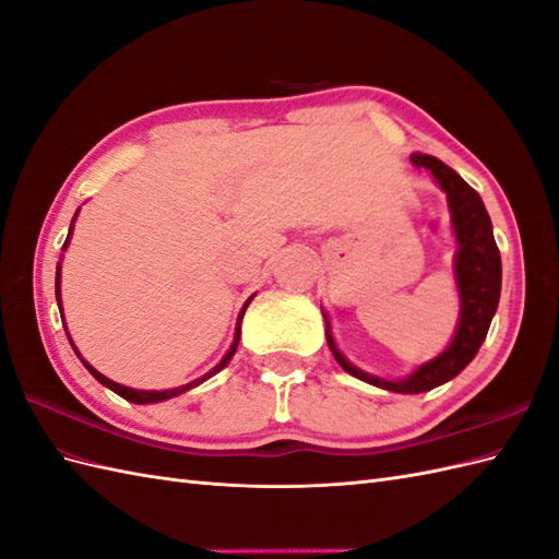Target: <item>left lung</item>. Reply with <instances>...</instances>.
I'll use <instances>...</instances> for the list:
<instances>
[{
  "label": "left lung",
  "mask_w": 559,
  "mask_h": 559,
  "mask_svg": "<svg viewBox=\"0 0 559 559\" xmlns=\"http://www.w3.org/2000/svg\"><path fill=\"white\" fill-rule=\"evenodd\" d=\"M412 164L431 171L436 183L448 194L452 228H455V238L460 245V250L455 254V278L462 307L455 338L450 341V345L436 359L426 361L417 371L409 373L407 379L385 381L379 379V376H371L357 369L355 365H349L341 355V349L335 347L329 317L323 314V319H326V343L335 361H338L347 373H353L355 379L371 383L376 388H383V391L407 395L426 393L440 383H448L476 357L478 347L486 341L492 314H496L498 309L502 283L500 250L496 245V238H492V224L481 194L466 183L457 171H452L448 164L436 157H428V154H412Z\"/></svg>",
  "instance_id": "obj_1"
}]
</instances>
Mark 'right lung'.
Returning a JSON list of instances; mask_svg holds the SVG:
<instances>
[{
	"label": "right lung",
	"mask_w": 559,
	"mask_h": 559,
	"mask_svg": "<svg viewBox=\"0 0 559 559\" xmlns=\"http://www.w3.org/2000/svg\"><path fill=\"white\" fill-rule=\"evenodd\" d=\"M73 221H75V216H73ZM71 230H73V224H71ZM71 230H69V238H67V242H63V248H67L69 240H71ZM59 278H61V264H57V302H59V309H61V288H59L61 281H59ZM250 302H252V297H250V300L245 302V307L240 309L238 326H236V335H233V345H230L228 353L224 355V359H221L218 365H216L212 371H206V373L202 376V379H194L192 383H186V385H180V388H171V391H135V388H126V385H121V383H114L111 379H107V376L99 373L95 367H90L87 361L81 357V353H78L75 347H73V349H75V355L81 357V361L85 365V369H87L90 373H93L95 379H97L102 385H107L109 391H114L116 395H121V397H123V400H128V402H135V405H147V402H162V400H168V397H176V395H180V393H186V391H190V388H194V385H200L202 381H206V379H210V376L218 373L221 369H224V367L228 365L230 357L236 355V349H238V341H240V321H242L245 309H248V305H250ZM61 321H63V319H61ZM67 335H69V331H67ZM69 341H71V338H69ZM71 345H73V341H71Z\"/></svg>",
	"instance_id": "obj_1"
}]
</instances>
